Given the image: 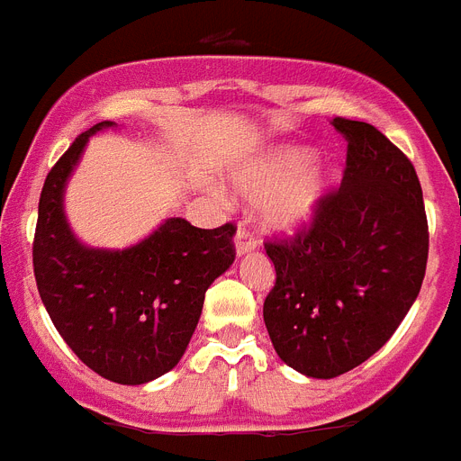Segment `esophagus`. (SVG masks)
<instances>
[{"label":"esophagus","mask_w":461,"mask_h":461,"mask_svg":"<svg viewBox=\"0 0 461 461\" xmlns=\"http://www.w3.org/2000/svg\"><path fill=\"white\" fill-rule=\"evenodd\" d=\"M254 249H257V238H254L252 230L245 223H240L238 233H235V252H238V257H245V254L254 252Z\"/></svg>","instance_id":"1"}]
</instances>
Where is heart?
<instances>
[{
	"label": "heart",
	"mask_w": 461,
	"mask_h": 461,
	"mask_svg": "<svg viewBox=\"0 0 461 461\" xmlns=\"http://www.w3.org/2000/svg\"><path fill=\"white\" fill-rule=\"evenodd\" d=\"M313 150L308 148H277L266 158L254 159L230 174L235 193L252 203L268 204V223L283 233H294L313 221L334 176L325 167H312Z\"/></svg>",
	"instance_id": "heart-1"
}]
</instances>
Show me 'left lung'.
<instances>
[{
  "mask_svg": "<svg viewBox=\"0 0 461 461\" xmlns=\"http://www.w3.org/2000/svg\"><path fill=\"white\" fill-rule=\"evenodd\" d=\"M332 124L348 140L341 185L311 226L266 242L276 266L266 330L280 360L315 379L358 367L391 339L420 294L429 257L412 162L367 122Z\"/></svg>",
  "mask_w": 461,
  "mask_h": 461,
  "instance_id": "8db88e82",
  "label": "left lung"
}]
</instances>
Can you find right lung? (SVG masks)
Segmentation results:
<instances>
[{
  "mask_svg": "<svg viewBox=\"0 0 461 461\" xmlns=\"http://www.w3.org/2000/svg\"><path fill=\"white\" fill-rule=\"evenodd\" d=\"M98 122L51 167L40 195L32 266L59 334L86 367L115 384L153 382L181 360L204 292L235 261L233 223L214 230L167 219L127 249L82 245L66 221L63 190Z\"/></svg>",
  "mask_w": 461,
  "mask_h": 461,
  "instance_id": "1",
  "label": "right lung"
}]
</instances>
